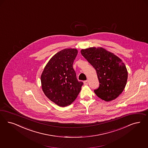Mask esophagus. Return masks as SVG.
Instances as JSON below:
<instances>
[{"instance_id": "34e87169", "label": "esophagus", "mask_w": 148, "mask_h": 148, "mask_svg": "<svg viewBox=\"0 0 148 148\" xmlns=\"http://www.w3.org/2000/svg\"><path fill=\"white\" fill-rule=\"evenodd\" d=\"M88 80H85V81L84 82V84L85 85H88Z\"/></svg>"}]
</instances>
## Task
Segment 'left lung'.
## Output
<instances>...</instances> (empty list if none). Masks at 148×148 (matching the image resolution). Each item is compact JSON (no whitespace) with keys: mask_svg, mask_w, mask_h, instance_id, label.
<instances>
[{"mask_svg":"<svg viewBox=\"0 0 148 148\" xmlns=\"http://www.w3.org/2000/svg\"><path fill=\"white\" fill-rule=\"evenodd\" d=\"M81 53L97 72L99 86L94 90L96 95L107 102L116 99L127 80V70L122 60L102 47L82 49Z\"/></svg>","mask_w":148,"mask_h":148,"instance_id":"1","label":"left lung"}]
</instances>
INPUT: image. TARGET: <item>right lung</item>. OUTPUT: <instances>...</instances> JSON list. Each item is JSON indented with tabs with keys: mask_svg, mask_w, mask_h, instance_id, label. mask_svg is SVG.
<instances>
[{
	"mask_svg": "<svg viewBox=\"0 0 148 148\" xmlns=\"http://www.w3.org/2000/svg\"><path fill=\"white\" fill-rule=\"evenodd\" d=\"M77 54L75 49L59 51L48 62L41 75L42 91L52 102L60 107L71 105L81 91L73 64Z\"/></svg>",
	"mask_w": 148,
	"mask_h": 148,
	"instance_id": "obj_1",
	"label": "right lung"
}]
</instances>
